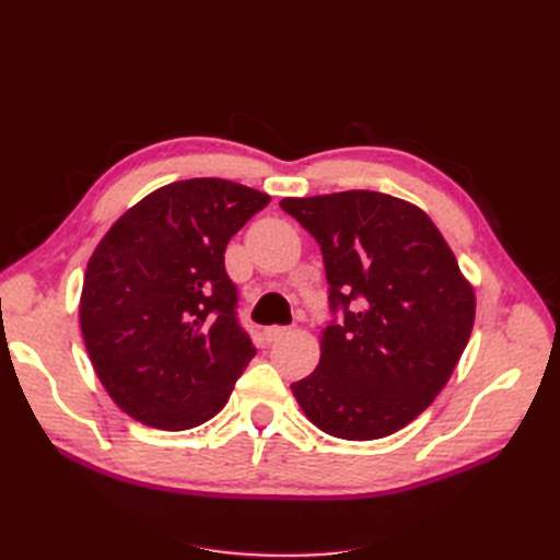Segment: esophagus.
<instances>
[{
  "mask_svg": "<svg viewBox=\"0 0 560 560\" xmlns=\"http://www.w3.org/2000/svg\"><path fill=\"white\" fill-rule=\"evenodd\" d=\"M287 331H290V329H287V327H276V325H273V327H266V329H264V338L270 343V341H278V338L284 336Z\"/></svg>",
  "mask_w": 560,
  "mask_h": 560,
  "instance_id": "obj_1",
  "label": "esophagus"
}]
</instances>
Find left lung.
Wrapping results in <instances>:
<instances>
[{
	"label": "left lung",
	"mask_w": 560,
	"mask_h": 560,
	"mask_svg": "<svg viewBox=\"0 0 560 560\" xmlns=\"http://www.w3.org/2000/svg\"><path fill=\"white\" fill-rule=\"evenodd\" d=\"M319 243L331 311L319 364L292 383L315 428L350 442L395 434L448 383L474 327V287L432 219L378 191L282 198Z\"/></svg>",
	"instance_id": "left-lung-1"
}]
</instances>
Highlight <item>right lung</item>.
<instances>
[{
	"mask_svg": "<svg viewBox=\"0 0 560 560\" xmlns=\"http://www.w3.org/2000/svg\"><path fill=\"white\" fill-rule=\"evenodd\" d=\"M268 194L217 177L144 196L97 243L79 322L100 383L149 428L189 430L217 416L257 354L235 317L224 252Z\"/></svg>",
	"mask_w": 560,
	"mask_h": 560,
	"instance_id": "add662e5",
	"label": "right lung"
}]
</instances>
